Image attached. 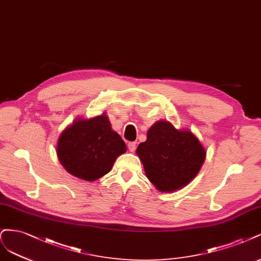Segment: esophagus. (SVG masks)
Here are the masks:
<instances>
[{
  "label": "esophagus",
  "mask_w": 261,
  "mask_h": 261,
  "mask_svg": "<svg viewBox=\"0 0 261 261\" xmlns=\"http://www.w3.org/2000/svg\"><path fill=\"white\" fill-rule=\"evenodd\" d=\"M128 148H129L130 152H134V150H136V148H137V143L136 142H129L128 143Z\"/></svg>",
  "instance_id": "1"
}]
</instances>
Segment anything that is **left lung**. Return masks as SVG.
Returning <instances> with one entry per match:
<instances>
[{
  "mask_svg": "<svg viewBox=\"0 0 261 261\" xmlns=\"http://www.w3.org/2000/svg\"><path fill=\"white\" fill-rule=\"evenodd\" d=\"M137 154L148 180L157 190L172 192L186 187L198 173L206 152L190 131H179L168 121H158Z\"/></svg>",
  "mask_w": 261,
  "mask_h": 261,
  "instance_id": "obj_1",
  "label": "left lung"
}]
</instances>
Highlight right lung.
Masks as SVG:
<instances>
[{"mask_svg":"<svg viewBox=\"0 0 261 261\" xmlns=\"http://www.w3.org/2000/svg\"><path fill=\"white\" fill-rule=\"evenodd\" d=\"M125 149V143L112 130L105 114L77 120L62 133L57 143V155L65 169L86 181H95L108 173Z\"/></svg>","mask_w":261,"mask_h":261,"instance_id":"right-lung-1","label":"right lung"}]
</instances>
